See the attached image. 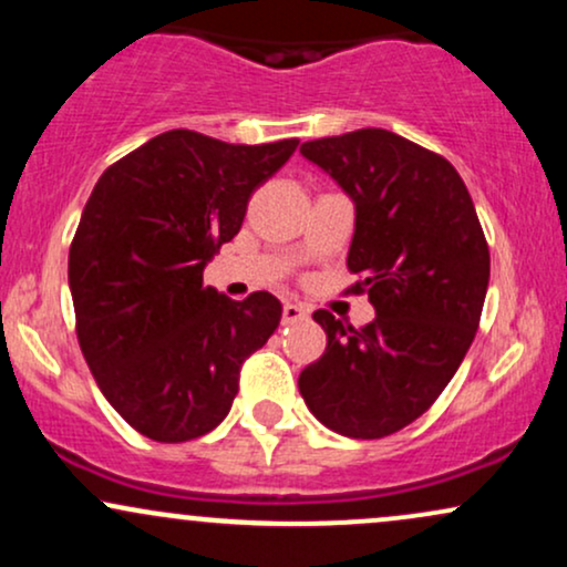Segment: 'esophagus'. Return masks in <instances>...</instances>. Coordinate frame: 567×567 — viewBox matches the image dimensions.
<instances>
[{
  "mask_svg": "<svg viewBox=\"0 0 567 567\" xmlns=\"http://www.w3.org/2000/svg\"><path fill=\"white\" fill-rule=\"evenodd\" d=\"M309 317V306L303 303H296V301H288L282 306V322L285 324H292V322H301Z\"/></svg>",
  "mask_w": 567,
  "mask_h": 567,
  "instance_id": "34e87169",
  "label": "esophagus"
}]
</instances>
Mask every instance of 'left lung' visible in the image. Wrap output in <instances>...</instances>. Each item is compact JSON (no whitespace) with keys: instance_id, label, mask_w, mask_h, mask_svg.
<instances>
[{"instance_id":"8db88e82","label":"left lung","mask_w":567,"mask_h":567,"mask_svg":"<svg viewBox=\"0 0 567 567\" xmlns=\"http://www.w3.org/2000/svg\"><path fill=\"white\" fill-rule=\"evenodd\" d=\"M301 154L354 202L351 292H368L375 320L357 330L315 311L328 347L298 389L343 437H389L432 408L472 347L491 279L483 226L451 162L389 130L306 141Z\"/></svg>"}]
</instances>
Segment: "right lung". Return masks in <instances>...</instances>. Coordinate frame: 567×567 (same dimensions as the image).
I'll return each instance as SVG.
<instances>
[{"label": "right lung", "instance_id": "obj_1", "mask_svg": "<svg viewBox=\"0 0 567 567\" xmlns=\"http://www.w3.org/2000/svg\"><path fill=\"white\" fill-rule=\"evenodd\" d=\"M296 146L167 130L97 178L69 250L76 338L109 405L143 437L213 432L243 362L277 330L271 292L231 301L202 271Z\"/></svg>", "mask_w": 567, "mask_h": 567}]
</instances>
